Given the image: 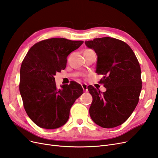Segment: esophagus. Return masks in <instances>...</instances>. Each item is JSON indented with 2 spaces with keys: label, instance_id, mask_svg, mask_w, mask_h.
I'll return each instance as SVG.
<instances>
[{
  "label": "esophagus",
  "instance_id": "1",
  "mask_svg": "<svg viewBox=\"0 0 158 158\" xmlns=\"http://www.w3.org/2000/svg\"><path fill=\"white\" fill-rule=\"evenodd\" d=\"M82 88H83V90L84 91H85V92H87L88 91V89H87V85L86 84H82Z\"/></svg>",
  "mask_w": 158,
  "mask_h": 158
}]
</instances>
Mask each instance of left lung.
<instances>
[{
  "label": "left lung",
  "mask_w": 158,
  "mask_h": 158,
  "mask_svg": "<svg viewBox=\"0 0 158 158\" xmlns=\"http://www.w3.org/2000/svg\"><path fill=\"white\" fill-rule=\"evenodd\" d=\"M85 43L97 55L96 72L104 75L100 83L106 89L102 93L88 86L93 96L90 116L96 125L114 128L129 118L139 102L142 89L139 61L129 46L119 39L97 38Z\"/></svg>",
  "instance_id": "8db88e82"
}]
</instances>
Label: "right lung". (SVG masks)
Masks as SVG:
<instances>
[{
	"instance_id": "obj_1",
	"label": "right lung",
	"mask_w": 158,
	"mask_h": 158,
	"mask_svg": "<svg viewBox=\"0 0 158 158\" xmlns=\"http://www.w3.org/2000/svg\"><path fill=\"white\" fill-rule=\"evenodd\" d=\"M83 43L64 38L43 40L29 49L20 68L19 92L27 114L40 128L54 129L66 123L76 99L83 93L71 82L57 88L54 76L64 69L68 55Z\"/></svg>"
}]
</instances>
